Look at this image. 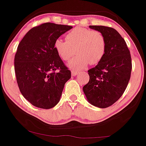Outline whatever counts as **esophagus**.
<instances>
[{"label": "esophagus", "instance_id": "esophagus-1", "mask_svg": "<svg viewBox=\"0 0 146 146\" xmlns=\"http://www.w3.org/2000/svg\"><path fill=\"white\" fill-rule=\"evenodd\" d=\"M79 73H80V72H78V71H71V75H72V76H76V75H78Z\"/></svg>", "mask_w": 146, "mask_h": 146}]
</instances>
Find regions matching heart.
Returning a JSON list of instances; mask_svg holds the SVG:
<instances>
[{
  "instance_id": "b5f03b06",
  "label": "heart",
  "mask_w": 146,
  "mask_h": 146,
  "mask_svg": "<svg viewBox=\"0 0 146 146\" xmlns=\"http://www.w3.org/2000/svg\"><path fill=\"white\" fill-rule=\"evenodd\" d=\"M54 49L61 59L67 61L74 53L77 55L68 63L73 71H80L89 64H98L106 51V41L101 33L83 27H76L66 35V41L56 38Z\"/></svg>"
}]
</instances>
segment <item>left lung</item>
Segmentation results:
<instances>
[{
	"mask_svg": "<svg viewBox=\"0 0 146 146\" xmlns=\"http://www.w3.org/2000/svg\"><path fill=\"white\" fill-rule=\"evenodd\" d=\"M101 33L106 41L103 59L89 69L90 80L83 87L88 101L99 108L111 106L125 91L132 70L130 51L116 30L104 26H90Z\"/></svg>",
	"mask_w": 146,
	"mask_h": 146,
	"instance_id": "left-lung-1",
	"label": "left lung"
}]
</instances>
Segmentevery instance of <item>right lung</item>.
Here are the masks:
<instances>
[{"instance_id": "right-lung-1", "label": "right lung", "mask_w": 146, "mask_h": 146, "mask_svg": "<svg viewBox=\"0 0 146 146\" xmlns=\"http://www.w3.org/2000/svg\"><path fill=\"white\" fill-rule=\"evenodd\" d=\"M72 28L45 23L31 29L19 43L14 58L17 85L23 96L36 108L47 110L57 105L71 78L54 43Z\"/></svg>"}]
</instances>
